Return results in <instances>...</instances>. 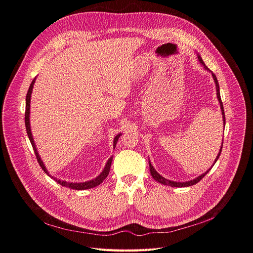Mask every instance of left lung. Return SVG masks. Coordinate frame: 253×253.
I'll use <instances>...</instances> for the list:
<instances>
[{
    "label": "left lung",
    "mask_w": 253,
    "mask_h": 253,
    "mask_svg": "<svg viewBox=\"0 0 253 253\" xmlns=\"http://www.w3.org/2000/svg\"><path fill=\"white\" fill-rule=\"evenodd\" d=\"M198 59H199V61H200V63L203 65L204 66V68H205L206 70H209L208 69V67L206 66L205 65V63L203 62V60H202V58L200 55H198ZM211 75H212V77H213V80H214V83H215V88H216V95H217V100H218V102H219V106H221V110H222V116H223V121H224V126H225V112H224V107H223V103H222V100H221V94H219V86H218V82H217V79H216V77H215V75L213 72H211ZM222 148H223V143H222V147H221V149H219V152H218V154H217V157H216V159H215V161H214V163H213V165L215 164V162L217 161V159L219 158V154H221V152H222ZM212 165V166H213ZM212 166H211V168H212ZM210 168V169H211ZM149 169H150V173H151V175H152V177L154 178V180H156L157 182H159V183H161V184H164V185H168V186H171V187H188V186H191V185H194V184H197L198 182H200L202 178L205 176L208 172H209V170L210 169H208L205 173H203V174H201L200 176H198V177H195L194 180H191V181H188V182H174V181H170V180H167V178H165V177H163L161 174H159L158 172H157V170L153 168V166L151 165V163H150V161H149Z\"/></svg>",
    "instance_id": "obj_1"
}]
</instances>
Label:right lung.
Wrapping results in <instances>:
<instances>
[{"label": "right lung", "instance_id": "1", "mask_svg": "<svg viewBox=\"0 0 253 253\" xmlns=\"http://www.w3.org/2000/svg\"><path fill=\"white\" fill-rule=\"evenodd\" d=\"M35 81L36 79H34V81H32L30 86H29V89L27 91V94H26V110H25V126H26V131H27V134H28V137H29V141L32 145V148H34L35 150V153H36V157H37V160L39 162V164L41 166V168H42L44 170V172L47 173L48 175H49V172H48L45 165L43 164V161L41 160L40 156H39V152L37 150V147L35 145V141H34V137H32V134H31V130H30V122H29V113H30V97H31V92H32V88H34V84H35ZM121 136V133H119L116 137L115 140H113V147H116L117 145V142L119 140V137ZM111 162H112V157L107 161V164H106L104 170L101 172V174L99 176H96L95 178H93V180H90V181H87V182H84V183H70V182H66V181H61V180H58V178L55 177H52L54 181L58 182L59 184H61L62 186H65L67 187V188H70V189H76V190H84V189H90V188H93V187H96L99 186L106 177H107V175L109 174V171H110V167H111ZM51 176V175H49Z\"/></svg>", "mask_w": 253, "mask_h": 253}]
</instances>
